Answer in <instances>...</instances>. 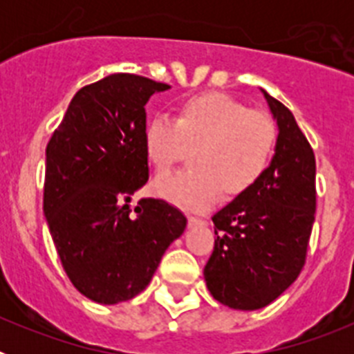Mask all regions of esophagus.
I'll return each instance as SVG.
<instances>
[{"label":"esophagus","instance_id":"34e87169","mask_svg":"<svg viewBox=\"0 0 354 354\" xmlns=\"http://www.w3.org/2000/svg\"><path fill=\"white\" fill-rule=\"evenodd\" d=\"M187 225H189V227H195V225H207V221H205L204 218H198V216H189V218H187Z\"/></svg>","mask_w":354,"mask_h":354}]
</instances>
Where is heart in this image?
Returning a JSON list of instances; mask_svg holds the SVG:
<instances>
[{"instance_id":"b5f03b06","label":"heart","mask_w":354,"mask_h":354,"mask_svg":"<svg viewBox=\"0 0 354 354\" xmlns=\"http://www.w3.org/2000/svg\"><path fill=\"white\" fill-rule=\"evenodd\" d=\"M277 143L271 117L253 111L223 92L186 97L174 108V118L154 117L143 129L147 161L167 171L192 149L186 170L154 180L156 195L189 211L214 205L248 192L270 167Z\"/></svg>"}]
</instances>
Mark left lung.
Masks as SVG:
<instances>
[{"label": "left lung", "instance_id": "left-lung-1", "mask_svg": "<svg viewBox=\"0 0 354 354\" xmlns=\"http://www.w3.org/2000/svg\"><path fill=\"white\" fill-rule=\"evenodd\" d=\"M278 126L261 179L212 216L209 292L236 310L270 305L301 273L315 220V156L289 108L262 90Z\"/></svg>", "mask_w": 354, "mask_h": 354}]
</instances>
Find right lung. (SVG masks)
Listing matches in <instances>:
<instances>
[{
    "mask_svg": "<svg viewBox=\"0 0 354 354\" xmlns=\"http://www.w3.org/2000/svg\"><path fill=\"white\" fill-rule=\"evenodd\" d=\"M170 84L111 74L72 97L46 147L44 216L72 286L102 305L127 301L154 277L186 216L131 196L149 180L145 104Z\"/></svg>",
    "mask_w": 354,
    "mask_h": 354,
    "instance_id": "obj_1",
    "label": "right lung"
}]
</instances>
